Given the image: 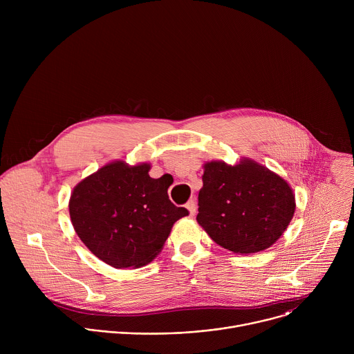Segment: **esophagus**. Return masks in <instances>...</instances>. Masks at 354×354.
<instances>
[{
  "label": "esophagus",
  "instance_id": "34e87169",
  "mask_svg": "<svg viewBox=\"0 0 354 354\" xmlns=\"http://www.w3.org/2000/svg\"><path fill=\"white\" fill-rule=\"evenodd\" d=\"M186 209L189 210V214H190V217H193V216L196 214V210H197V206H196V201H194V200H190V201H187V205H186Z\"/></svg>",
  "mask_w": 354,
  "mask_h": 354
}]
</instances>
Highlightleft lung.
<instances>
[{"instance_id":"left-lung-1","label":"left lung","mask_w":354,"mask_h":354,"mask_svg":"<svg viewBox=\"0 0 354 354\" xmlns=\"http://www.w3.org/2000/svg\"><path fill=\"white\" fill-rule=\"evenodd\" d=\"M203 169L196 220L217 245L249 255L284 234L295 212V194L280 175L250 158L235 165L209 161Z\"/></svg>"}]
</instances>
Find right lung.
<instances>
[{
  "label": "right lung",
  "mask_w": 354,
  "mask_h": 354,
  "mask_svg": "<svg viewBox=\"0 0 354 354\" xmlns=\"http://www.w3.org/2000/svg\"><path fill=\"white\" fill-rule=\"evenodd\" d=\"M151 164L112 161L78 182L70 196L73 227L92 254L116 269L141 268L162 250L174 224L189 214L168 197Z\"/></svg>",
  "instance_id": "obj_1"
}]
</instances>
